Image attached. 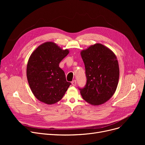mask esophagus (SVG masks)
Here are the masks:
<instances>
[{
	"label": "esophagus",
	"instance_id": "obj_1",
	"mask_svg": "<svg viewBox=\"0 0 145 145\" xmlns=\"http://www.w3.org/2000/svg\"><path fill=\"white\" fill-rule=\"evenodd\" d=\"M72 85H73V86H76V80H73L72 82Z\"/></svg>",
	"mask_w": 145,
	"mask_h": 145
}]
</instances>
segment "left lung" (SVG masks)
<instances>
[{"label": "left lung", "instance_id": "1", "mask_svg": "<svg viewBox=\"0 0 145 145\" xmlns=\"http://www.w3.org/2000/svg\"><path fill=\"white\" fill-rule=\"evenodd\" d=\"M84 62L87 82L79 89L86 102L93 106L103 104L115 93L119 78L117 57L112 50L101 43H95L80 52Z\"/></svg>", "mask_w": 145, "mask_h": 145}]
</instances>
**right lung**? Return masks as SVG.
I'll return each instance as SVG.
<instances>
[{
	"label": "right lung",
	"mask_w": 145,
	"mask_h": 145,
	"mask_svg": "<svg viewBox=\"0 0 145 145\" xmlns=\"http://www.w3.org/2000/svg\"><path fill=\"white\" fill-rule=\"evenodd\" d=\"M69 50L55 43L47 42L39 45L30 56L26 76L30 88L39 101L53 105L62 99L71 83L59 64Z\"/></svg>",
	"instance_id": "1"
}]
</instances>
